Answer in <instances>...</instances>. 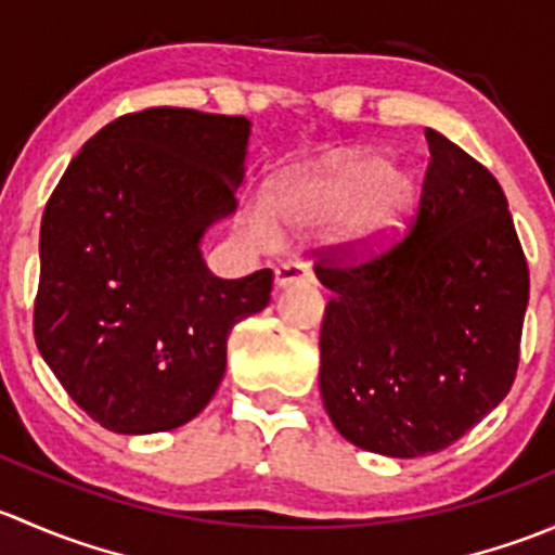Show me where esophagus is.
Returning a JSON list of instances; mask_svg holds the SVG:
<instances>
[{
    "mask_svg": "<svg viewBox=\"0 0 555 555\" xmlns=\"http://www.w3.org/2000/svg\"><path fill=\"white\" fill-rule=\"evenodd\" d=\"M298 282H311V271L304 262H282L276 268V287H289Z\"/></svg>",
    "mask_w": 555,
    "mask_h": 555,
    "instance_id": "34e87169",
    "label": "esophagus"
}]
</instances>
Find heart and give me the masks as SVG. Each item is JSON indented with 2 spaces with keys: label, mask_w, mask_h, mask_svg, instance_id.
I'll list each match as a JSON object with an SVG mask.
<instances>
[{
  "label": "heart",
  "mask_w": 555,
  "mask_h": 555,
  "mask_svg": "<svg viewBox=\"0 0 555 555\" xmlns=\"http://www.w3.org/2000/svg\"><path fill=\"white\" fill-rule=\"evenodd\" d=\"M268 204L246 206V225L260 242L282 238L289 228H317L333 220L330 242L346 255L382 249L405 228L416 206V182L378 153L349 150L309 169L287 171L273 184Z\"/></svg>",
  "instance_id": "obj_1"
}]
</instances>
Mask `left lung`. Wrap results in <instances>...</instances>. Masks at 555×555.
I'll use <instances>...</instances> for the list:
<instances>
[{
    "label": "left lung",
    "instance_id": "left-lung-1",
    "mask_svg": "<svg viewBox=\"0 0 555 555\" xmlns=\"http://www.w3.org/2000/svg\"><path fill=\"white\" fill-rule=\"evenodd\" d=\"M413 225L360 262L313 266L330 289L319 389L349 443L395 459L449 449L516 382L529 266L500 182L427 128Z\"/></svg>",
    "mask_w": 555,
    "mask_h": 555
}]
</instances>
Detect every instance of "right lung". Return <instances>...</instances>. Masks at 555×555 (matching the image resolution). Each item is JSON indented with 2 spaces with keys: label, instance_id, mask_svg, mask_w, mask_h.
Instances as JSON below:
<instances>
[{
  "label": "right lung",
  "instance_id": "obj_1",
  "mask_svg": "<svg viewBox=\"0 0 555 555\" xmlns=\"http://www.w3.org/2000/svg\"><path fill=\"white\" fill-rule=\"evenodd\" d=\"M251 122L150 106L93 133L39 231L35 340L66 395L109 433H166L225 376L233 324L273 271L217 279L201 238L236 211Z\"/></svg>",
  "mask_w": 555,
  "mask_h": 555
}]
</instances>
